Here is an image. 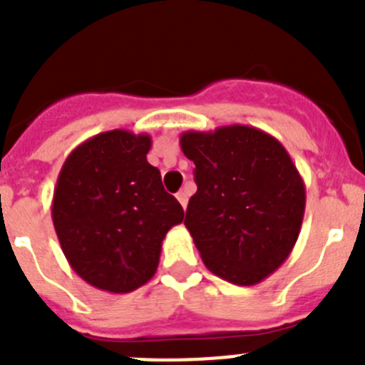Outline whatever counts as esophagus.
Returning a JSON list of instances; mask_svg holds the SVG:
<instances>
[{
    "label": "esophagus",
    "mask_w": 365,
    "mask_h": 365,
    "mask_svg": "<svg viewBox=\"0 0 365 365\" xmlns=\"http://www.w3.org/2000/svg\"><path fill=\"white\" fill-rule=\"evenodd\" d=\"M177 201L180 202V206H182V208H186V205H188V193L186 192L177 193Z\"/></svg>",
    "instance_id": "1"
}]
</instances>
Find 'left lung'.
<instances>
[{
    "mask_svg": "<svg viewBox=\"0 0 365 365\" xmlns=\"http://www.w3.org/2000/svg\"><path fill=\"white\" fill-rule=\"evenodd\" d=\"M197 192L185 225L206 269L234 285L261 283L294 248L305 185L283 144L252 125L185 131Z\"/></svg>",
    "mask_w": 365,
    "mask_h": 365,
    "instance_id": "obj_1",
    "label": "left lung"
}]
</instances>
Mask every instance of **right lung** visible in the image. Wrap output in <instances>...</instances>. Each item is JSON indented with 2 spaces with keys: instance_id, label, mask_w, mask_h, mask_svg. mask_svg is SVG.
<instances>
[{
  "instance_id": "obj_1",
  "label": "right lung",
  "mask_w": 365,
  "mask_h": 365,
  "mask_svg": "<svg viewBox=\"0 0 365 365\" xmlns=\"http://www.w3.org/2000/svg\"><path fill=\"white\" fill-rule=\"evenodd\" d=\"M151 137L113 130L67 155L54 186L53 225L83 282L113 294L153 278L168 230L185 212L148 163Z\"/></svg>"
}]
</instances>
